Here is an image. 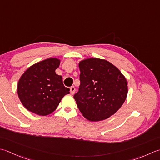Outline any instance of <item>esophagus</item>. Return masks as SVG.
<instances>
[{
	"label": "esophagus",
	"mask_w": 160,
	"mask_h": 160,
	"mask_svg": "<svg viewBox=\"0 0 160 160\" xmlns=\"http://www.w3.org/2000/svg\"><path fill=\"white\" fill-rule=\"evenodd\" d=\"M75 92H76V88H75V87H74L73 86L71 87V88H70V93H71V95H73Z\"/></svg>",
	"instance_id": "1"
}]
</instances>
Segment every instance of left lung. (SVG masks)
Returning a JSON list of instances; mask_svg holds the SVG:
<instances>
[{
	"label": "left lung",
	"instance_id": "left-lung-1",
	"mask_svg": "<svg viewBox=\"0 0 160 160\" xmlns=\"http://www.w3.org/2000/svg\"><path fill=\"white\" fill-rule=\"evenodd\" d=\"M80 84L74 95L78 109L90 121L107 119L120 109L128 95V81L106 59L87 58L79 64Z\"/></svg>",
	"mask_w": 160,
	"mask_h": 160
}]
</instances>
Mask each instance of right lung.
Listing matches in <instances>:
<instances>
[{"label":"right lung","instance_id":"1","mask_svg":"<svg viewBox=\"0 0 160 160\" xmlns=\"http://www.w3.org/2000/svg\"><path fill=\"white\" fill-rule=\"evenodd\" d=\"M61 60L50 58L32 64L18 80L17 93L28 111L39 116L52 113L62 98L69 93L62 78L55 73Z\"/></svg>","mask_w":160,"mask_h":160}]
</instances>
